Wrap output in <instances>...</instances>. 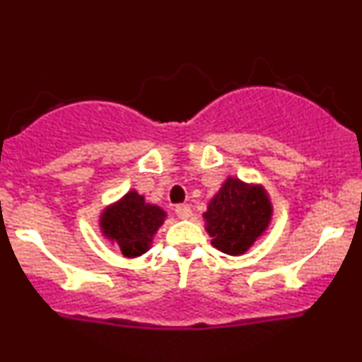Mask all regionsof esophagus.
<instances>
[{
    "label": "esophagus",
    "mask_w": 362,
    "mask_h": 362,
    "mask_svg": "<svg viewBox=\"0 0 362 362\" xmlns=\"http://www.w3.org/2000/svg\"><path fill=\"white\" fill-rule=\"evenodd\" d=\"M175 214L180 219H187V218H190V214H192V209H190L189 204H178L175 207Z\"/></svg>",
    "instance_id": "1"
}]
</instances>
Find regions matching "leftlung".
I'll return each mask as SVG.
<instances>
[{
  "label": "left lung",
  "instance_id": "left-lung-1",
  "mask_svg": "<svg viewBox=\"0 0 362 362\" xmlns=\"http://www.w3.org/2000/svg\"><path fill=\"white\" fill-rule=\"evenodd\" d=\"M204 219L214 248L243 255L271 224L272 202L262 185L228 177L207 204Z\"/></svg>",
  "mask_w": 362,
  "mask_h": 362
}]
</instances>
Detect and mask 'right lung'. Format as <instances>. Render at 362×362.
Listing matches in <instances>:
<instances>
[{"label": "right lung", "mask_w": 362, "mask_h": 362, "mask_svg": "<svg viewBox=\"0 0 362 362\" xmlns=\"http://www.w3.org/2000/svg\"><path fill=\"white\" fill-rule=\"evenodd\" d=\"M167 218L156 204H148L143 195L129 190L122 199L105 207L100 214V230L105 238L120 248L124 257L134 259L151 248L153 236Z\"/></svg>", "instance_id": "obj_1"}]
</instances>
